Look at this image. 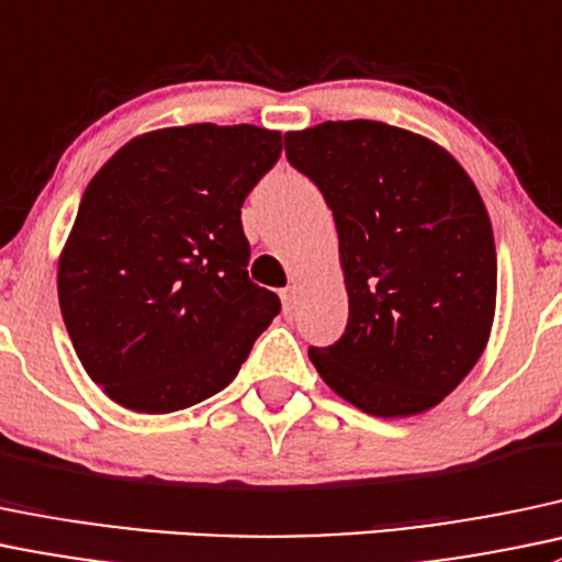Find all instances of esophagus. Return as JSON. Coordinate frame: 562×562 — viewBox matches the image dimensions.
Listing matches in <instances>:
<instances>
[{
    "instance_id": "obj_1",
    "label": "esophagus",
    "mask_w": 562,
    "mask_h": 562,
    "mask_svg": "<svg viewBox=\"0 0 562 562\" xmlns=\"http://www.w3.org/2000/svg\"><path fill=\"white\" fill-rule=\"evenodd\" d=\"M280 299L285 317H293V312H296V288H285V291L280 293Z\"/></svg>"
}]
</instances>
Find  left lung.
I'll list each match as a JSON object with an SVG mask.
<instances>
[{"label": "left lung", "mask_w": 562, "mask_h": 562, "mask_svg": "<svg viewBox=\"0 0 562 562\" xmlns=\"http://www.w3.org/2000/svg\"><path fill=\"white\" fill-rule=\"evenodd\" d=\"M285 156L334 212L350 317L310 347L330 390L374 417L420 415L474 369L495 315L493 226L430 139L380 121L285 134Z\"/></svg>", "instance_id": "8db88e82"}]
</instances>
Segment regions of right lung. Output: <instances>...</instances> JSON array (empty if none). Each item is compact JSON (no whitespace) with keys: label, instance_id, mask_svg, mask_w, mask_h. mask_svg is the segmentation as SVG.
Returning a JSON list of instances; mask_svg holds the SVG:
<instances>
[{"label":"right lung","instance_id":"1","mask_svg":"<svg viewBox=\"0 0 562 562\" xmlns=\"http://www.w3.org/2000/svg\"><path fill=\"white\" fill-rule=\"evenodd\" d=\"M280 153V132L193 123L132 139L88 182L58 304L115 404L167 415L210 398L280 315L247 274L241 232V204Z\"/></svg>","mask_w":562,"mask_h":562}]
</instances>
